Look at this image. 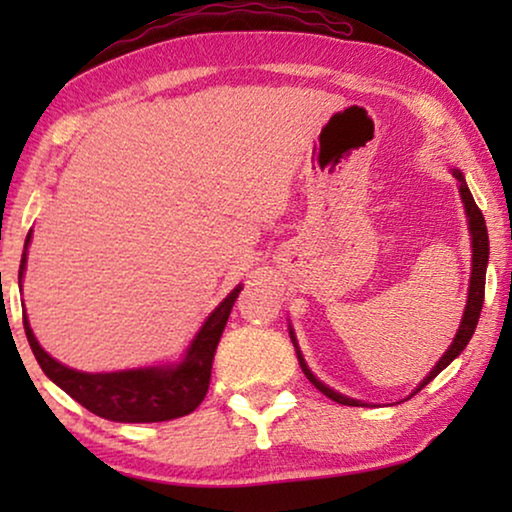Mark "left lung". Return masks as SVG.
I'll return each instance as SVG.
<instances>
[{
	"label": "left lung",
	"instance_id": "obj_1",
	"mask_svg": "<svg viewBox=\"0 0 512 512\" xmlns=\"http://www.w3.org/2000/svg\"><path fill=\"white\" fill-rule=\"evenodd\" d=\"M452 177L457 179L459 184V195H461V202H464V212H466V221H468V233H471V282H468V298H466V307H464V317H461V324L457 328V335H454L452 345L447 347V352L440 356L436 366L431 368V373L424 377L422 382L417 384V389H412L410 396H415L417 391H422L426 384H429L433 377L438 373H443V370L450 366V363L457 359V356L464 352L468 340L473 338V331L475 326H478V319H480V310H482V300H485V275H487V261H489V237H487V226H485V216L475 205L471 191H468V184L464 179V172L457 170V167H452ZM289 335H291V342L293 347H296V354H298V363L300 368H303V373L307 380H310L314 387H317L321 394L331 398L335 403H342V405H354V408H363V401H356V398H349L345 394H340V391H335L328 387L319 380L317 375L312 373L310 366H307L305 359H303V352H300L298 347V340H296V333H293V326L289 324Z\"/></svg>",
	"mask_w": 512,
	"mask_h": 512
}]
</instances>
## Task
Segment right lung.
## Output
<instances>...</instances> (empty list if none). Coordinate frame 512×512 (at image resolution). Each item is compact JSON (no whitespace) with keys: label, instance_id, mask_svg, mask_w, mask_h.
<instances>
[{"label":"right lung","instance_id":"right-lung-1","mask_svg":"<svg viewBox=\"0 0 512 512\" xmlns=\"http://www.w3.org/2000/svg\"><path fill=\"white\" fill-rule=\"evenodd\" d=\"M32 242V230L25 237L23 258H20L18 286L23 289L27 268V247ZM242 284H237L212 314L202 321L200 331L193 335L191 345L177 363H160V366L114 370V373H83L55 361L39 340L34 338L27 312H23V326L27 342L37 356L41 370L51 382L81 403L83 408L109 422L123 424H149L167 422V419L184 417L193 412L205 398L212 377V363L223 328L230 317Z\"/></svg>","mask_w":512,"mask_h":512}]
</instances>
